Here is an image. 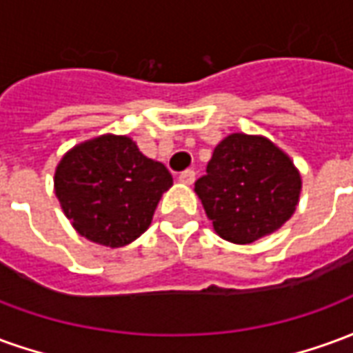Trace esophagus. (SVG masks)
Segmentation results:
<instances>
[{
	"label": "esophagus",
	"instance_id": "esophagus-1",
	"mask_svg": "<svg viewBox=\"0 0 353 353\" xmlns=\"http://www.w3.org/2000/svg\"><path fill=\"white\" fill-rule=\"evenodd\" d=\"M194 177H196L194 170H185V172H181V174H179V181L185 185H192L194 183Z\"/></svg>",
	"mask_w": 353,
	"mask_h": 353
}]
</instances>
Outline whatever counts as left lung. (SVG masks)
Returning <instances> with one entry per match:
<instances>
[{"mask_svg":"<svg viewBox=\"0 0 353 353\" xmlns=\"http://www.w3.org/2000/svg\"><path fill=\"white\" fill-rule=\"evenodd\" d=\"M301 187L293 161L270 139L230 134L214 149L194 192L223 240L252 244L293 215Z\"/></svg>","mask_w":353,"mask_h":353,"instance_id":"obj_1","label":"left lung"}]
</instances>
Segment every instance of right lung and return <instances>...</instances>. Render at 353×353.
Segmentation results:
<instances>
[{
  "instance_id": "right-lung-1",
  "label": "right lung",
  "mask_w": 353,
  "mask_h": 353,
  "mask_svg": "<svg viewBox=\"0 0 353 353\" xmlns=\"http://www.w3.org/2000/svg\"><path fill=\"white\" fill-rule=\"evenodd\" d=\"M172 183L162 162L147 159L128 136L113 134L70 149L54 172V192L73 229L109 248L145 232Z\"/></svg>"
}]
</instances>
